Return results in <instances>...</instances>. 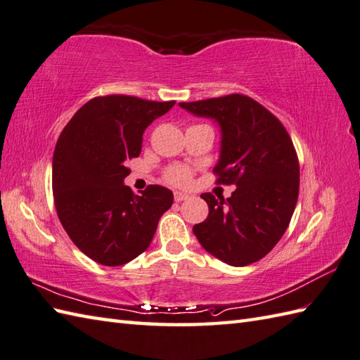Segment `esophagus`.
<instances>
[{
    "label": "esophagus",
    "mask_w": 360,
    "mask_h": 360,
    "mask_svg": "<svg viewBox=\"0 0 360 360\" xmlns=\"http://www.w3.org/2000/svg\"><path fill=\"white\" fill-rule=\"evenodd\" d=\"M188 198H190V195H187V193H182V192H174V201H176V202L186 201V200H188Z\"/></svg>",
    "instance_id": "obj_1"
}]
</instances>
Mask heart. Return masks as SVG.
Returning a JSON list of instances; mask_svg holds the SVG:
<instances>
[{
  "label": "heart",
  "mask_w": 360,
  "mask_h": 360,
  "mask_svg": "<svg viewBox=\"0 0 360 360\" xmlns=\"http://www.w3.org/2000/svg\"><path fill=\"white\" fill-rule=\"evenodd\" d=\"M164 178L172 186H187L192 181V168L184 164L170 165L165 170Z\"/></svg>",
  "instance_id": "1"
}]
</instances>
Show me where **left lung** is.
<instances>
[{"label":"left lung","instance_id":"left-lung-1","mask_svg":"<svg viewBox=\"0 0 360 360\" xmlns=\"http://www.w3.org/2000/svg\"><path fill=\"white\" fill-rule=\"evenodd\" d=\"M181 108L221 128L217 184H235L231 198L202 193L209 217L193 226L201 246L231 266L269 254L286 232L298 198L300 167L281 122L243 94L182 102Z\"/></svg>","mask_w":360,"mask_h":360}]
</instances>
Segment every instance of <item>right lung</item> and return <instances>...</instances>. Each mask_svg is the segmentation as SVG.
Returning <instances> with one entry per match:
<instances>
[{
	"instance_id": "obj_1",
	"label": "right lung",
	"mask_w": 360,
	"mask_h": 360,
	"mask_svg": "<svg viewBox=\"0 0 360 360\" xmlns=\"http://www.w3.org/2000/svg\"><path fill=\"white\" fill-rule=\"evenodd\" d=\"M174 101L111 94L91 98L60 134L52 158V192L66 233L103 266H122L147 250L173 193L148 186L142 196L124 184L142 134Z\"/></svg>"
}]
</instances>
